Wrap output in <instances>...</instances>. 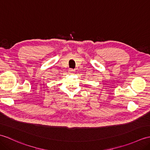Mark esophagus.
Instances as JSON below:
<instances>
[{
    "mask_svg": "<svg viewBox=\"0 0 150 150\" xmlns=\"http://www.w3.org/2000/svg\"><path fill=\"white\" fill-rule=\"evenodd\" d=\"M68 72H69V73H70V74H73V73H74V69H69V71H68Z\"/></svg>",
    "mask_w": 150,
    "mask_h": 150,
    "instance_id": "obj_1",
    "label": "esophagus"
}]
</instances>
